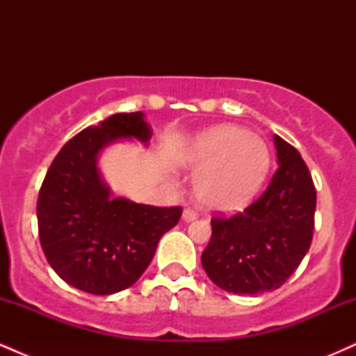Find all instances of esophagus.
<instances>
[{"label":"esophagus","instance_id":"1","mask_svg":"<svg viewBox=\"0 0 356 356\" xmlns=\"http://www.w3.org/2000/svg\"><path fill=\"white\" fill-rule=\"evenodd\" d=\"M197 216L199 212L197 209H194V207H186V209H184V220H187V222H189V220H194Z\"/></svg>","mask_w":356,"mask_h":356}]
</instances>
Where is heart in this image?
Returning a JSON list of instances; mask_svg holds the SVG:
<instances>
[{"label": "heart", "instance_id": "b5f03b06", "mask_svg": "<svg viewBox=\"0 0 356 356\" xmlns=\"http://www.w3.org/2000/svg\"><path fill=\"white\" fill-rule=\"evenodd\" d=\"M191 164L202 169L197 194L216 211H238L257 194L271 164L261 137L238 125H219L199 138Z\"/></svg>", "mask_w": 356, "mask_h": 356}]
</instances>
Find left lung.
<instances>
[{"mask_svg": "<svg viewBox=\"0 0 356 356\" xmlns=\"http://www.w3.org/2000/svg\"><path fill=\"white\" fill-rule=\"evenodd\" d=\"M276 172L243 212L211 219L212 236L201 261L220 289L257 295L277 289L301 264L314 229L316 189L291 144L275 136Z\"/></svg>", "mask_w": 356, "mask_h": 356, "instance_id": "obj_1", "label": "left lung"}]
</instances>
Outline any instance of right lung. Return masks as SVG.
Masks as SVG:
<instances>
[{
    "instance_id": "right-lung-1",
    "label": "right lung",
    "mask_w": 356,
    "mask_h": 356,
    "mask_svg": "<svg viewBox=\"0 0 356 356\" xmlns=\"http://www.w3.org/2000/svg\"><path fill=\"white\" fill-rule=\"evenodd\" d=\"M147 142L140 112L115 113L70 138L44 175L36 202L40 244L65 283L92 295L132 286L150 264L157 243L182 207H155L110 197L97 155L118 138Z\"/></svg>"
}]
</instances>
